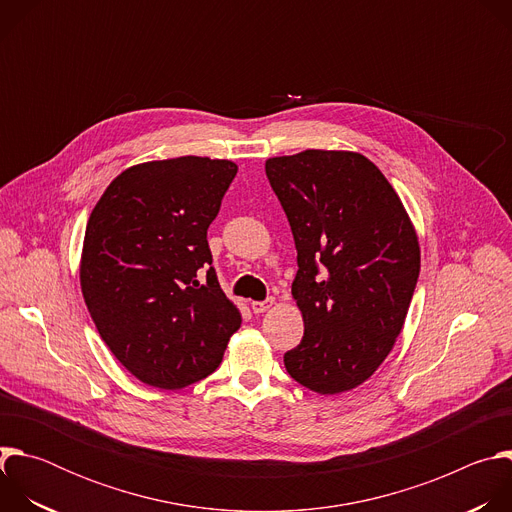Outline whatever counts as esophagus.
Returning <instances> with one entry per match:
<instances>
[{
	"instance_id": "esophagus-1",
	"label": "esophagus",
	"mask_w": 512,
	"mask_h": 512,
	"mask_svg": "<svg viewBox=\"0 0 512 512\" xmlns=\"http://www.w3.org/2000/svg\"><path fill=\"white\" fill-rule=\"evenodd\" d=\"M271 306H273V298H267V300H263V302H251L253 314H263V312H267Z\"/></svg>"
}]
</instances>
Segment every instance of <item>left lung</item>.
Here are the masks:
<instances>
[{
    "label": "left lung",
    "mask_w": 512,
    "mask_h": 512,
    "mask_svg": "<svg viewBox=\"0 0 512 512\" xmlns=\"http://www.w3.org/2000/svg\"><path fill=\"white\" fill-rule=\"evenodd\" d=\"M265 174L298 249L291 296L304 338L285 352V369L314 393L350 391L403 330L421 265L417 233L383 172L356 152L269 158Z\"/></svg>",
    "instance_id": "left-lung-1"
}]
</instances>
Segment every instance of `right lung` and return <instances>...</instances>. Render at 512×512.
<instances>
[{
    "label": "right lung",
    "mask_w": 512,
    "mask_h": 512,
    "mask_svg": "<svg viewBox=\"0 0 512 512\" xmlns=\"http://www.w3.org/2000/svg\"><path fill=\"white\" fill-rule=\"evenodd\" d=\"M237 176L231 160L182 156L121 172L95 204L81 255L91 318L141 383L182 389L216 371L241 326L206 231ZM207 269V281L196 277Z\"/></svg>",
    "instance_id": "1"
}]
</instances>
